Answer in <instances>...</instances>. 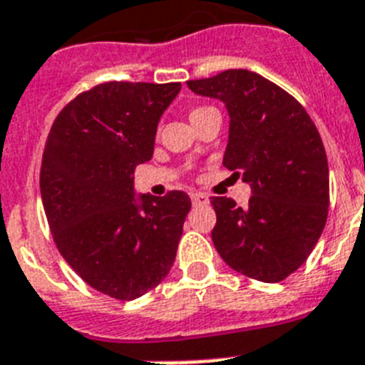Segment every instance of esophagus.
<instances>
[{
	"mask_svg": "<svg viewBox=\"0 0 365 365\" xmlns=\"http://www.w3.org/2000/svg\"><path fill=\"white\" fill-rule=\"evenodd\" d=\"M191 200H192V204L196 205V204H207L209 198L204 195V192L196 191V192H191Z\"/></svg>",
	"mask_w": 365,
	"mask_h": 365,
	"instance_id": "esophagus-1",
	"label": "esophagus"
}]
</instances>
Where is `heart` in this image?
<instances>
[{
  "label": "heart",
  "instance_id": "b5f03b06",
  "mask_svg": "<svg viewBox=\"0 0 365 365\" xmlns=\"http://www.w3.org/2000/svg\"><path fill=\"white\" fill-rule=\"evenodd\" d=\"M204 110H207V108H196V110H192V112H191V117H192V115H196V113L204 112Z\"/></svg>",
  "mask_w": 365,
  "mask_h": 365
}]
</instances>
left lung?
Masks as SVG:
<instances>
[{"instance_id": "8db88e82", "label": "left lung", "mask_w": 365, "mask_h": 365, "mask_svg": "<svg viewBox=\"0 0 365 365\" xmlns=\"http://www.w3.org/2000/svg\"><path fill=\"white\" fill-rule=\"evenodd\" d=\"M230 113L224 167L252 187L246 207L211 196L215 248L233 270L277 283L299 268L322 235L329 213V165L305 108L283 88L248 69L187 81Z\"/></svg>"}]
</instances>
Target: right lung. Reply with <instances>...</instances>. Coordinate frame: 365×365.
I'll use <instances>...</instances> for the list:
<instances>
[{"label":"right lung","mask_w":365,"mask_h":365,"mask_svg":"<svg viewBox=\"0 0 365 365\" xmlns=\"http://www.w3.org/2000/svg\"><path fill=\"white\" fill-rule=\"evenodd\" d=\"M180 82H104L77 95L47 135L40 192L62 257L90 287L121 301L163 281L191 198H135L134 170L152 158L160 117Z\"/></svg>","instance_id":"right-lung-1"}]
</instances>
